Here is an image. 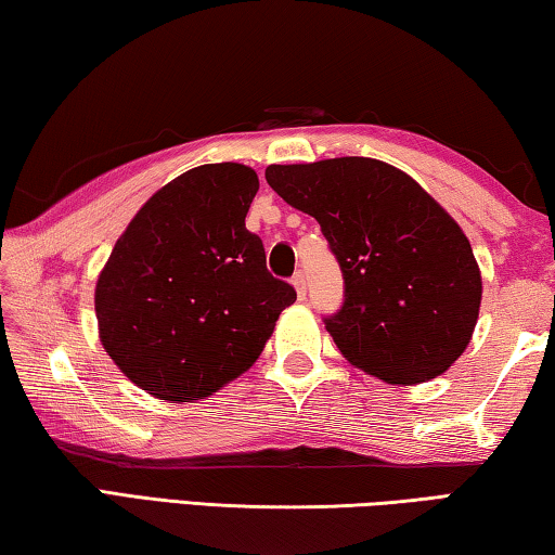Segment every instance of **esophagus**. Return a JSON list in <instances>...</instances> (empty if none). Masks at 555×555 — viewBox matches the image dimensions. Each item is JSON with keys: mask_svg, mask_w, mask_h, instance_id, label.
<instances>
[{"mask_svg": "<svg viewBox=\"0 0 555 555\" xmlns=\"http://www.w3.org/2000/svg\"><path fill=\"white\" fill-rule=\"evenodd\" d=\"M291 281H294V286H296V294H298V298L304 300V298H306V291H308V286H306V274H304V271H296L294 279H291Z\"/></svg>", "mask_w": 555, "mask_h": 555, "instance_id": "obj_1", "label": "esophagus"}]
</instances>
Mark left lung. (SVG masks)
I'll return each instance as SVG.
<instances>
[{
	"mask_svg": "<svg viewBox=\"0 0 555 555\" xmlns=\"http://www.w3.org/2000/svg\"><path fill=\"white\" fill-rule=\"evenodd\" d=\"M267 183L321 224L345 300L323 318L354 367L389 384L443 374L473 337L482 276L460 224L377 158L269 166Z\"/></svg>",
	"mask_w": 555,
	"mask_h": 555,
	"instance_id": "1",
	"label": "left lung"
}]
</instances>
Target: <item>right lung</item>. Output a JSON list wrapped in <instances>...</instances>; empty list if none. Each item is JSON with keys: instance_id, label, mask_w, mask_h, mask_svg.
<instances>
[{"instance_id": "obj_1", "label": "right lung", "mask_w": 555, "mask_h": 555, "mask_svg": "<svg viewBox=\"0 0 555 555\" xmlns=\"http://www.w3.org/2000/svg\"><path fill=\"white\" fill-rule=\"evenodd\" d=\"M257 191L249 166L191 168L144 203L102 269V347L156 399L198 401L240 377L296 300L244 228Z\"/></svg>"}]
</instances>
